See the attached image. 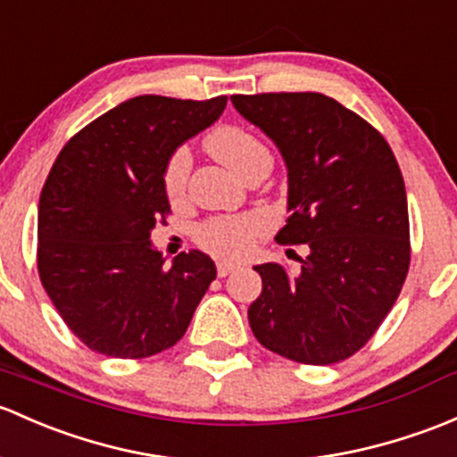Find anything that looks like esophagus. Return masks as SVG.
<instances>
[{
    "label": "esophagus",
    "mask_w": 457,
    "mask_h": 457,
    "mask_svg": "<svg viewBox=\"0 0 457 457\" xmlns=\"http://www.w3.org/2000/svg\"><path fill=\"white\" fill-rule=\"evenodd\" d=\"M237 269H238V265H234V262H228V261L216 262V273H219V278L229 276V273L237 271Z\"/></svg>",
    "instance_id": "34e87169"
}]
</instances>
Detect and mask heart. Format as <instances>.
Here are the masks:
<instances>
[{
	"instance_id": "obj_1",
	"label": "heart",
	"mask_w": 457,
	"mask_h": 457,
	"mask_svg": "<svg viewBox=\"0 0 457 457\" xmlns=\"http://www.w3.org/2000/svg\"><path fill=\"white\" fill-rule=\"evenodd\" d=\"M205 151L220 164L232 168L238 177H247L256 168L271 166V153L253 133L238 124H220L204 140ZM188 179V157L175 151L164 168V188L172 201L181 199ZM269 223L261 214L216 216L199 225L195 241L201 249L219 258H245L253 252L256 241L267 232Z\"/></svg>"
}]
</instances>
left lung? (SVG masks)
Here are the masks:
<instances>
[{
    "label": "left lung",
    "instance_id": "left-lung-1",
    "mask_svg": "<svg viewBox=\"0 0 457 457\" xmlns=\"http://www.w3.org/2000/svg\"><path fill=\"white\" fill-rule=\"evenodd\" d=\"M232 103L276 142L289 168L291 216L276 241L306 245L297 273L280 262L253 267L262 293L249 306V326L291 361H344L372 339L410 271L396 157L372 124L324 94H238Z\"/></svg>",
    "mask_w": 457,
    "mask_h": 457
}]
</instances>
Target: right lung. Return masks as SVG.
Here are the masks:
<instances>
[{
	"mask_svg": "<svg viewBox=\"0 0 457 457\" xmlns=\"http://www.w3.org/2000/svg\"><path fill=\"white\" fill-rule=\"evenodd\" d=\"M225 104L228 96H137L80 129L56 157L38 199L37 269L67 328L94 353L144 359L168 350L216 278L196 249L164 267L151 229L170 214L168 157Z\"/></svg>",
	"mask_w": 457,
	"mask_h": 457,
	"instance_id": "add662e5",
	"label": "right lung"
}]
</instances>
